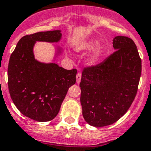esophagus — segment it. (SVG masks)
Listing matches in <instances>:
<instances>
[{"label":"esophagus","instance_id":"1","mask_svg":"<svg viewBox=\"0 0 151 151\" xmlns=\"http://www.w3.org/2000/svg\"><path fill=\"white\" fill-rule=\"evenodd\" d=\"M81 73H78L76 76V81H77V83L79 84L81 82Z\"/></svg>","mask_w":151,"mask_h":151}]
</instances>
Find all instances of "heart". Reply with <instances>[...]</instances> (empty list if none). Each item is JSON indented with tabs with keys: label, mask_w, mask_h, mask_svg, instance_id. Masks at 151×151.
<instances>
[{
	"label": "heart",
	"mask_w": 151,
	"mask_h": 151,
	"mask_svg": "<svg viewBox=\"0 0 151 151\" xmlns=\"http://www.w3.org/2000/svg\"><path fill=\"white\" fill-rule=\"evenodd\" d=\"M97 45V41H89L82 47V50L84 51H90L93 49ZM95 48V47H94ZM103 47L101 45H98L94 49L93 52L90 55V61L92 63H96L100 59L103 54Z\"/></svg>",
	"instance_id": "b5f03b06"
}]
</instances>
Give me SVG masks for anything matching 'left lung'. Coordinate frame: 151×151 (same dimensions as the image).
<instances>
[{
    "label": "left lung",
    "mask_w": 151,
    "mask_h": 151,
    "mask_svg": "<svg viewBox=\"0 0 151 151\" xmlns=\"http://www.w3.org/2000/svg\"><path fill=\"white\" fill-rule=\"evenodd\" d=\"M115 52L101 63L84 69L81 104L85 122L95 127L114 124L127 112L137 93L142 63L131 38L117 36Z\"/></svg>",
    "instance_id": "obj_1"
}]
</instances>
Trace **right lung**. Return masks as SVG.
Instances as JSON below:
<instances>
[{
	"label": "right lung",
	"mask_w": 151,
	"mask_h": 151,
	"mask_svg": "<svg viewBox=\"0 0 151 151\" xmlns=\"http://www.w3.org/2000/svg\"><path fill=\"white\" fill-rule=\"evenodd\" d=\"M61 30L38 32L22 37L9 59L8 85L11 98L26 117L49 122L58 114L69 88L76 82L77 70H67L55 63L37 61L34 54L37 41L56 43ZM62 52L58 47L56 55Z\"/></svg>",
	"instance_id": "right-lung-1"
}]
</instances>
